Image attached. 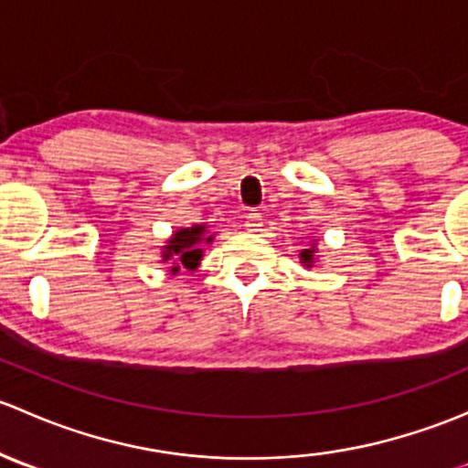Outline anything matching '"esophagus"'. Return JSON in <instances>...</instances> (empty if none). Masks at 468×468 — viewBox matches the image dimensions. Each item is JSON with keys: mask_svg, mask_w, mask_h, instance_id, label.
I'll return each mask as SVG.
<instances>
[{"mask_svg": "<svg viewBox=\"0 0 468 468\" xmlns=\"http://www.w3.org/2000/svg\"><path fill=\"white\" fill-rule=\"evenodd\" d=\"M244 229L249 230V233H258V230L262 229V215L261 212L251 210L247 217H244Z\"/></svg>", "mask_w": 468, "mask_h": 468, "instance_id": "esophagus-1", "label": "esophagus"}]
</instances>
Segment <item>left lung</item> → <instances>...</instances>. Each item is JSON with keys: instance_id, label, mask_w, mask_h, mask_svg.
Masks as SVG:
<instances>
[{"instance_id": "1", "label": "left lung", "mask_w": 468, "mask_h": 468, "mask_svg": "<svg viewBox=\"0 0 468 468\" xmlns=\"http://www.w3.org/2000/svg\"><path fill=\"white\" fill-rule=\"evenodd\" d=\"M314 253H317V239H313V247H310V249H303V251L299 253L301 264H303L305 269H310V267H313L314 262H317V261H314Z\"/></svg>"}]
</instances>
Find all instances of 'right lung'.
Returning a JSON list of instances; mask_svg holds the SVG:
<instances>
[{"mask_svg":"<svg viewBox=\"0 0 468 468\" xmlns=\"http://www.w3.org/2000/svg\"><path fill=\"white\" fill-rule=\"evenodd\" d=\"M212 239H215V235L207 233V224H195L174 230L167 242L160 247V262L167 264V271L172 276H176L181 269L197 271L206 247Z\"/></svg>","mask_w":468,"mask_h":468,"instance_id":"add662e5","label":"right lung"}]
</instances>
